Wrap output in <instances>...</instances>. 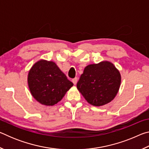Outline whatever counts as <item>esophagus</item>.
<instances>
[{
  "mask_svg": "<svg viewBox=\"0 0 149 149\" xmlns=\"http://www.w3.org/2000/svg\"><path fill=\"white\" fill-rule=\"evenodd\" d=\"M72 82H73V84H74V85H76L77 82V77L74 78V79H72Z\"/></svg>",
  "mask_w": 149,
  "mask_h": 149,
  "instance_id": "1",
  "label": "esophagus"
}]
</instances>
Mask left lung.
Instances as JSON below:
<instances>
[{
	"label": "left lung",
	"instance_id": "8db88e82",
	"mask_svg": "<svg viewBox=\"0 0 149 149\" xmlns=\"http://www.w3.org/2000/svg\"><path fill=\"white\" fill-rule=\"evenodd\" d=\"M120 84V73L115 65L108 61H102L85 68L77 88L89 104L100 107L114 99Z\"/></svg>",
	"mask_w": 149,
	"mask_h": 149
}]
</instances>
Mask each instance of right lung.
Segmentation results:
<instances>
[{"instance_id": "obj_1", "label": "right lung", "mask_w": 149, "mask_h": 149, "mask_svg": "<svg viewBox=\"0 0 149 149\" xmlns=\"http://www.w3.org/2000/svg\"><path fill=\"white\" fill-rule=\"evenodd\" d=\"M30 92L45 106H53L62 99L74 84L54 62L40 60L31 67L27 76Z\"/></svg>"}]
</instances>
